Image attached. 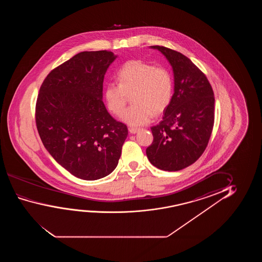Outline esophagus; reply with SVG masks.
<instances>
[{"mask_svg":"<svg viewBox=\"0 0 262 262\" xmlns=\"http://www.w3.org/2000/svg\"><path fill=\"white\" fill-rule=\"evenodd\" d=\"M140 130L139 128H135V127H129V132L132 133V134H135V133H138Z\"/></svg>","mask_w":262,"mask_h":262,"instance_id":"esophagus-1","label":"esophagus"}]
</instances>
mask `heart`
<instances>
[{
	"label": "heart",
	"mask_w": 262,
	"mask_h": 262,
	"mask_svg": "<svg viewBox=\"0 0 262 262\" xmlns=\"http://www.w3.org/2000/svg\"><path fill=\"white\" fill-rule=\"evenodd\" d=\"M119 83H108L104 100L109 111L121 115L127 97L133 95V105L122 115L123 122L141 126L160 115L172 100L173 81L171 72L162 66L133 60L125 62L117 73Z\"/></svg>",
	"instance_id": "obj_1"
}]
</instances>
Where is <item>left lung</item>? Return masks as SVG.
Wrapping results in <instances>:
<instances>
[{
	"instance_id": "left-lung-1",
	"label": "left lung",
	"mask_w": 262,
	"mask_h": 262,
	"mask_svg": "<svg viewBox=\"0 0 262 262\" xmlns=\"http://www.w3.org/2000/svg\"><path fill=\"white\" fill-rule=\"evenodd\" d=\"M171 63L174 93L163 120L152 126L153 142L147 147L148 160L164 171H179L192 165L203 154L214 126L215 97L207 77L189 58L161 46Z\"/></svg>"
}]
</instances>
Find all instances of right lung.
<instances>
[{"mask_svg":"<svg viewBox=\"0 0 262 262\" xmlns=\"http://www.w3.org/2000/svg\"><path fill=\"white\" fill-rule=\"evenodd\" d=\"M116 58L111 51L76 54L52 70L40 86L36 124L58 164L79 179L93 181L118 165L128 128L104 106L103 82Z\"/></svg>","mask_w":262,"mask_h":262,"instance_id":"1","label":"right lung"}]
</instances>
